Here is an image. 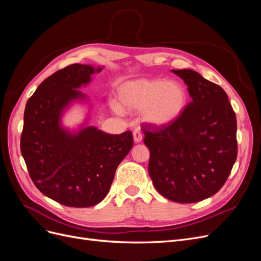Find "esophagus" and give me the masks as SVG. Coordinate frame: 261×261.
Masks as SVG:
<instances>
[{"instance_id":"34e87169","label":"esophagus","mask_w":261,"mask_h":261,"mask_svg":"<svg viewBox=\"0 0 261 261\" xmlns=\"http://www.w3.org/2000/svg\"><path fill=\"white\" fill-rule=\"evenodd\" d=\"M133 137H134V141H135V144H139L143 141V135H141V133L139 129H135L133 133Z\"/></svg>"}]
</instances>
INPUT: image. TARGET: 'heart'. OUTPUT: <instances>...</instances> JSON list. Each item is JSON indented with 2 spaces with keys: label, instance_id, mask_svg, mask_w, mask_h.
<instances>
[{
  "label": "heart",
  "instance_id": "heart-1",
  "mask_svg": "<svg viewBox=\"0 0 261 261\" xmlns=\"http://www.w3.org/2000/svg\"><path fill=\"white\" fill-rule=\"evenodd\" d=\"M116 112H140L144 123L167 127L184 112L188 93L183 84L162 78H137L125 82L117 90Z\"/></svg>",
  "mask_w": 261,
  "mask_h": 261
}]
</instances>
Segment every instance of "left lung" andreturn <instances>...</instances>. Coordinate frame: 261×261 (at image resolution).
Returning <instances> with one entry per match:
<instances>
[{
	"label": "left lung",
	"instance_id": "1",
	"mask_svg": "<svg viewBox=\"0 0 261 261\" xmlns=\"http://www.w3.org/2000/svg\"><path fill=\"white\" fill-rule=\"evenodd\" d=\"M192 101L177 120L159 132L144 130L153 186L179 203L209 198L224 185L238 156L236 116L227 94L193 69H172Z\"/></svg>",
	"mask_w": 261,
	"mask_h": 261
}]
</instances>
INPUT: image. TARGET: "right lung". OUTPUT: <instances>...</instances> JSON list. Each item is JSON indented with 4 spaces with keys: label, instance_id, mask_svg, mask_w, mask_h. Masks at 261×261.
<instances>
[{
    "label": "right lung",
    "instance_id": "add662e5",
    "mask_svg": "<svg viewBox=\"0 0 261 261\" xmlns=\"http://www.w3.org/2000/svg\"><path fill=\"white\" fill-rule=\"evenodd\" d=\"M103 66L72 64L44 80L23 113L20 151L29 175L43 195L67 207H91L105 199L118 164L133 147L132 132L111 135L88 125L62 124L75 102L88 103L78 89Z\"/></svg>",
    "mask_w": 261,
    "mask_h": 261
}]
</instances>
